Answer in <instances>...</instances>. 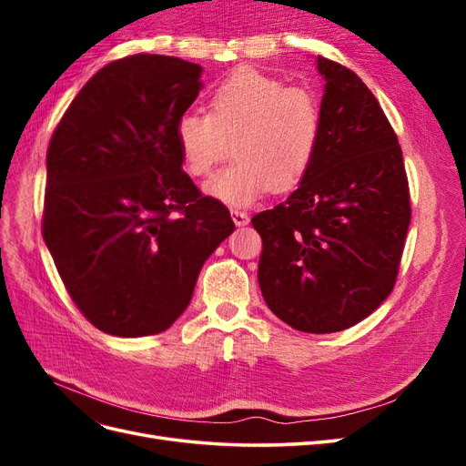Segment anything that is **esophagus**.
<instances>
[{
	"label": "esophagus",
	"instance_id": "obj_1",
	"mask_svg": "<svg viewBox=\"0 0 466 466\" xmlns=\"http://www.w3.org/2000/svg\"><path fill=\"white\" fill-rule=\"evenodd\" d=\"M231 219L237 228H245V225H248L247 211H241V209H231Z\"/></svg>",
	"mask_w": 466,
	"mask_h": 466
}]
</instances>
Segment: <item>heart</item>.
<instances>
[{
  "label": "heart",
  "instance_id": "obj_1",
  "mask_svg": "<svg viewBox=\"0 0 466 466\" xmlns=\"http://www.w3.org/2000/svg\"><path fill=\"white\" fill-rule=\"evenodd\" d=\"M315 98L276 77L238 69L209 93L208 115L185 112L175 124L182 165L192 177H208L231 153L235 161L206 182V194L247 208L274 188L303 178L319 144Z\"/></svg>",
  "mask_w": 466,
  "mask_h": 466
}]
</instances>
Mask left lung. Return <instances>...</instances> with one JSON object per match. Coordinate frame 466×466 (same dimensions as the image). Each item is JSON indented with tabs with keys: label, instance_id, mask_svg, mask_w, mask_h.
<instances>
[{
	"label": "left lung",
	"instance_id": "left-lung-1",
	"mask_svg": "<svg viewBox=\"0 0 466 466\" xmlns=\"http://www.w3.org/2000/svg\"><path fill=\"white\" fill-rule=\"evenodd\" d=\"M324 79L319 144L298 190L252 218L258 284L291 329L354 327L394 286L410 225L402 151L383 108L351 69L317 56Z\"/></svg>",
	"mask_w": 466,
	"mask_h": 466
}]
</instances>
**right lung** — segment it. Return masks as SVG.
<instances>
[{
    "mask_svg": "<svg viewBox=\"0 0 466 466\" xmlns=\"http://www.w3.org/2000/svg\"><path fill=\"white\" fill-rule=\"evenodd\" d=\"M202 66L136 54L83 86L46 153L42 237L67 293L98 330H167L235 223L182 171L175 124Z\"/></svg>",
    "mask_w": 466,
    "mask_h": 466,
    "instance_id": "1",
    "label": "right lung"
}]
</instances>
